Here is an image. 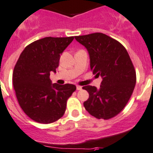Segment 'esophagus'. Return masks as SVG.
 <instances>
[{"mask_svg": "<svg viewBox=\"0 0 153 153\" xmlns=\"http://www.w3.org/2000/svg\"><path fill=\"white\" fill-rule=\"evenodd\" d=\"M76 89L78 90V91H80V90L82 89V87L79 86V85H76Z\"/></svg>", "mask_w": 153, "mask_h": 153, "instance_id": "34e87169", "label": "esophagus"}]
</instances>
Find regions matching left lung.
<instances>
[{"mask_svg":"<svg viewBox=\"0 0 153 153\" xmlns=\"http://www.w3.org/2000/svg\"><path fill=\"white\" fill-rule=\"evenodd\" d=\"M75 38L88 51L93 73L102 79L99 89L83 87L89 93L84 106L95 118L109 119L125 108L136 85V72L129 54L122 44L105 34Z\"/></svg>","mask_w":153,"mask_h":153,"instance_id":"1","label":"left lung"}]
</instances>
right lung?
<instances>
[{
	"label": "right lung",
	"mask_w": 153,
	"mask_h": 153,
	"mask_svg": "<svg viewBox=\"0 0 153 153\" xmlns=\"http://www.w3.org/2000/svg\"><path fill=\"white\" fill-rule=\"evenodd\" d=\"M74 37H46L30 44L22 51L14 67L13 84L23 112L35 122L50 124L64 115L66 102L75 85L52 84L60 55Z\"/></svg>",
	"instance_id": "1"
}]
</instances>
